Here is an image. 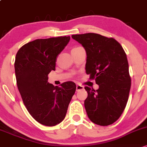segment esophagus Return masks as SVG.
<instances>
[{"label": "esophagus", "instance_id": "esophagus-1", "mask_svg": "<svg viewBox=\"0 0 147 147\" xmlns=\"http://www.w3.org/2000/svg\"><path fill=\"white\" fill-rule=\"evenodd\" d=\"M84 90V86L80 85V84H78V85H76V91L77 92L80 91V90Z\"/></svg>", "mask_w": 147, "mask_h": 147}]
</instances>
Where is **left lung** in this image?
<instances>
[{
	"instance_id": "8db88e82",
	"label": "left lung",
	"mask_w": 147,
	"mask_h": 147,
	"mask_svg": "<svg viewBox=\"0 0 147 147\" xmlns=\"http://www.w3.org/2000/svg\"><path fill=\"white\" fill-rule=\"evenodd\" d=\"M81 44L87 53L86 74L94 79L99 88L85 87V108L93 123L108 126L123 113L128 99L131 79L126 54L113 37L96 33L71 35Z\"/></svg>"
}]
</instances>
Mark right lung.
<instances>
[{"label":"right lung","instance_id":"obj_1","mask_svg":"<svg viewBox=\"0 0 147 147\" xmlns=\"http://www.w3.org/2000/svg\"><path fill=\"white\" fill-rule=\"evenodd\" d=\"M69 40L67 36L35 39L24 44L16 55V84L23 102L31 116L44 126H54L63 121L76 89L72 81L60 87L48 82L57 56Z\"/></svg>","mask_w":147,"mask_h":147}]
</instances>
